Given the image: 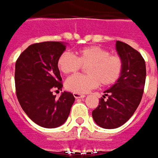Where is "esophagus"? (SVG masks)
Masks as SVG:
<instances>
[{
	"instance_id": "34e87169",
	"label": "esophagus",
	"mask_w": 158,
	"mask_h": 158,
	"mask_svg": "<svg viewBox=\"0 0 158 158\" xmlns=\"http://www.w3.org/2000/svg\"><path fill=\"white\" fill-rule=\"evenodd\" d=\"M73 95L76 99H81V98H84L85 97L84 94H77V93H74Z\"/></svg>"
}]
</instances>
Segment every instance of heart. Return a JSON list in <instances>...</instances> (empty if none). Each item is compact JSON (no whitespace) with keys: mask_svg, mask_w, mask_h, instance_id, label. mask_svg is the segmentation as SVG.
<instances>
[{"mask_svg":"<svg viewBox=\"0 0 158 158\" xmlns=\"http://www.w3.org/2000/svg\"><path fill=\"white\" fill-rule=\"evenodd\" d=\"M57 66L62 73L73 74L82 66L88 75H75L65 81L67 90L84 94L99 84L109 87L116 83L123 70V60L118 54L110 53L108 49L99 46H88L76 51V58L64 52L57 60Z\"/></svg>","mask_w":158,"mask_h":158,"instance_id":"obj_1","label":"heart"}]
</instances>
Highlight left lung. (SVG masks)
Listing matches in <instances>:
<instances>
[{
    "mask_svg": "<svg viewBox=\"0 0 158 158\" xmlns=\"http://www.w3.org/2000/svg\"><path fill=\"white\" fill-rule=\"evenodd\" d=\"M117 50L123 60V70L119 80L106 90L92 116L99 127L107 129L123 125L137 109L145 88V59L132 47L117 41Z\"/></svg>",
    "mask_w": 158,
    "mask_h": 158,
    "instance_id": "obj_1",
    "label": "left lung"
}]
</instances>
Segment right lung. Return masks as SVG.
I'll return each mask as SVG.
<instances>
[{
    "instance_id": "add662e5",
    "label": "right lung",
    "mask_w": 158,
    "mask_h": 158,
    "mask_svg": "<svg viewBox=\"0 0 158 158\" xmlns=\"http://www.w3.org/2000/svg\"><path fill=\"white\" fill-rule=\"evenodd\" d=\"M66 46L60 41H43L29 46L15 64V88L20 106L39 126L57 127L67 120L75 101L71 93L59 98L52 91L61 90L62 78L57 66Z\"/></svg>"
}]
</instances>
